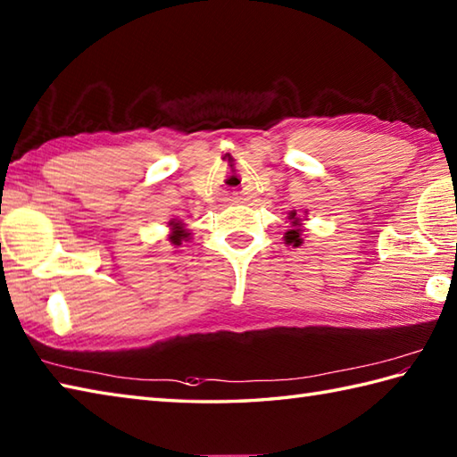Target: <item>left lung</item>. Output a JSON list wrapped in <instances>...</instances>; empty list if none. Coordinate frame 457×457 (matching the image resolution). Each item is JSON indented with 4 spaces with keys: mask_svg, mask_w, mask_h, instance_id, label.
Returning <instances> with one entry per match:
<instances>
[{
    "mask_svg": "<svg viewBox=\"0 0 457 457\" xmlns=\"http://www.w3.org/2000/svg\"><path fill=\"white\" fill-rule=\"evenodd\" d=\"M290 219H295V212H292ZM300 220H294V225H297ZM286 242L287 245H294V246H300L302 245V238H300V228H294V230H287L286 232Z\"/></svg>",
    "mask_w": 457,
    "mask_h": 457,
    "instance_id": "left-lung-1",
    "label": "left lung"
}]
</instances>
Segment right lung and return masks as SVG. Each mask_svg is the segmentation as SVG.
Returning <instances> with one entry per match:
<instances>
[{
	"label": "right lung",
	"instance_id": "right-lung-1",
	"mask_svg": "<svg viewBox=\"0 0 457 457\" xmlns=\"http://www.w3.org/2000/svg\"><path fill=\"white\" fill-rule=\"evenodd\" d=\"M177 225H179V222H177ZM175 228H179V227H175ZM185 237H187V235H185V232H183V230H175V235L171 237V240L175 242V245H179V242H181V238H185Z\"/></svg>",
	"mask_w": 457,
	"mask_h": 457
}]
</instances>
